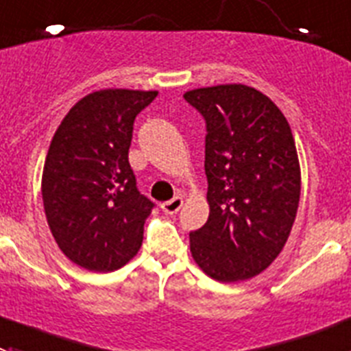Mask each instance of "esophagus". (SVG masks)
Here are the masks:
<instances>
[{
	"label": "esophagus",
	"mask_w": 351,
	"mask_h": 351,
	"mask_svg": "<svg viewBox=\"0 0 351 351\" xmlns=\"http://www.w3.org/2000/svg\"><path fill=\"white\" fill-rule=\"evenodd\" d=\"M183 206V199L182 197H173L169 199V201H166V203H162V211L164 213H168V215H175L176 211L180 210V208Z\"/></svg>",
	"instance_id": "esophagus-1"
}]
</instances>
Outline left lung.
I'll use <instances>...</instances> for the list:
<instances>
[{
    "label": "left lung",
    "instance_id": "obj_1",
    "mask_svg": "<svg viewBox=\"0 0 351 351\" xmlns=\"http://www.w3.org/2000/svg\"><path fill=\"white\" fill-rule=\"evenodd\" d=\"M206 122L210 217L191 232L197 266L219 282L262 273L289 239L301 195L292 131L254 87L217 85L183 94Z\"/></svg>",
    "mask_w": 351,
    "mask_h": 351
}]
</instances>
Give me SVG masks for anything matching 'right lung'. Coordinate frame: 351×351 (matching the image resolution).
Masks as SVG:
<instances>
[{
    "label": "right lung",
    "mask_w": 351,
    "mask_h": 351,
    "mask_svg": "<svg viewBox=\"0 0 351 351\" xmlns=\"http://www.w3.org/2000/svg\"><path fill=\"white\" fill-rule=\"evenodd\" d=\"M156 90L106 89L82 97L50 143L42 178L47 222L62 254L96 273L128 264L156 204L129 164L132 125Z\"/></svg>",
    "instance_id": "obj_1"
}]
</instances>
